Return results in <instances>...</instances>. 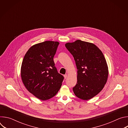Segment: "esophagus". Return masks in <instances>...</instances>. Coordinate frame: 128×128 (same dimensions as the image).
Masks as SVG:
<instances>
[{
	"label": "esophagus",
	"instance_id": "esophagus-1",
	"mask_svg": "<svg viewBox=\"0 0 128 128\" xmlns=\"http://www.w3.org/2000/svg\"><path fill=\"white\" fill-rule=\"evenodd\" d=\"M67 76H68V74H65V75L64 76L65 79H66V78H67Z\"/></svg>",
	"mask_w": 128,
	"mask_h": 128
}]
</instances>
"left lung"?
I'll return each instance as SVG.
<instances>
[{"label":"left lung","mask_w":128,"mask_h":128,"mask_svg":"<svg viewBox=\"0 0 128 128\" xmlns=\"http://www.w3.org/2000/svg\"><path fill=\"white\" fill-rule=\"evenodd\" d=\"M78 69L77 84L73 90L78 98L87 100L97 95L106 84L108 69L101 50L95 44L80 40L67 43Z\"/></svg>","instance_id":"obj_1"}]
</instances>
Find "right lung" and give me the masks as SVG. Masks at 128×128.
I'll return each mask as SVG.
<instances>
[{"label": "right lung", "mask_w": 128, "mask_h": 128, "mask_svg": "<svg viewBox=\"0 0 128 128\" xmlns=\"http://www.w3.org/2000/svg\"><path fill=\"white\" fill-rule=\"evenodd\" d=\"M59 44L57 42L46 41L32 46L22 63L21 76L24 86L42 100L55 96L64 78L58 73L53 59Z\"/></svg>", "instance_id": "right-lung-1"}]
</instances>
